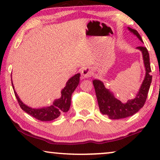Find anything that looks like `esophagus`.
<instances>
[{"instance_id":"obj_1","label":"esophagus","mask_w":160,"mask_h":160,"mask_svg":"<svg viewBox=\"0 0 160 160\" xmlns=\"http://www.w3.org/2000/svg\"><path fill=\"white\" fill-rule=\"evenodd\" d=\"M93 71L90 67H84L81 70V75L82 78H88L93 75Z\"/></svg>"}]
</instances>
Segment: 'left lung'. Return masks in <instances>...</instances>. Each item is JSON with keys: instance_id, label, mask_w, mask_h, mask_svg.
I'll return each instance as SVG.
<instances>
[{"instance_id": "obj_1", "label": "left lung", "mask_w": 160, "mask_h": 160, "mask_svg": "<svg viewBox=\"0 0 160 160\" xmlns=\"http://www.w3.org/2000/svg\"><path fill=\"white\" fill-rule=\"evenodd\" d=\"M128 29L130 32L136 35L143 42L142 38L136 30L130 28H128ZM136 48L140 50L142 53L146 75L140 89L136 93V98L128 100L127 103L121 102L120 100L117 99L114 97L112 91L106 88L102 81L99 80H93L100 112L103 114L107 115L111 120H118V119L125 118L133 115L143 107L147 100L148 92L152 79V76L150 75L152 70L150 67L149 54L145 47L138 46Z\"/></svg>"}]
</instances>
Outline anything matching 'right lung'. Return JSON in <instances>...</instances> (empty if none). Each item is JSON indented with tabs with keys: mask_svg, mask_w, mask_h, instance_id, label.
<instances>
[{
	"mask_svg": "<svg viewBox=\"0 0 160 160\" xmlns=\"http://www.w3.org/2000/svg\"><path fill=\"white\" fill-rule=\"evenodd\" d=\"M80 76V74L78 73L72 76L71 78H69L66 83V86L61 91V93H62L61 97L58 99L54 100L52 105L50 106V107H44L42 108H37V109L28 107L25 103L22 102L15 91L12 79V84L16 98H17L18 102H19L20 107L28 114L32 116L33 118L37 119V120L46 122V121L55 120L64 112L69 111L71 104L72 95V93L75 91L76 88L79 84Z\"/></svg>",
	"mask_w": 160,
	"mask_h": 160,
	"instance_id": "obj_1",
	"label": "right lung"
}]
</instances>
